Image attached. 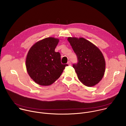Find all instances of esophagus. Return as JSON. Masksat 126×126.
I'll return each mask as SVG.
<instances>
[{
  "instance_id": "34e87169",
  "label": "esophagus",
  "mask_w": 126,
  "mask_h": 126,
  "mask_svg": "<svg viewBox=\"0 0 126 126\" xmlns=\"http://www.w3.org/2000/svg\"><path fill=\"white\" fill-rule=\"evenodd\" d=\"M67 64H68V65H69V66L71 65V62H70V61H68V62H67Z\"/></svg>"
}]
</instances>
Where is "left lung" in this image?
<instances>
[{
	"label": "left lung",
	"mask_w": 126,
	"mask_h": 126,
	"mask_svg": "<svg viewBox=\"0 0 126 126\" xmlns=\"http://www.w3.org/2000/svg\"><path fill=\"white\" fill-rule=\"evenodd\" d=\"M68 41L77 57L73 64L79 80L91 87L97 84L104 75L106 62L99 49L83 38L69 37Z\"/></svg>",
	"instance_id": "obj_1"
}]
</instances>
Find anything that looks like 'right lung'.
I'll return each instance as SVG.
<instances>
[{
  "instance_id": "1",
  "label": "right lung",
  "mask_w": 126,
  "mask_h": 126,
  "mask_svg": "<svg viewBox=\"0 0 126 126\" xmlns=\"http://www.w3.org/2000/svg\"><path fill=\"white\" fill-rule=\"evenodd\" d=\"M59 39H44L34 44L26 58L27 72L33 80L41 85L48 86L58 79L68 64L61 62V55L55 52Z\"/></svg>"
}]
</instances>
